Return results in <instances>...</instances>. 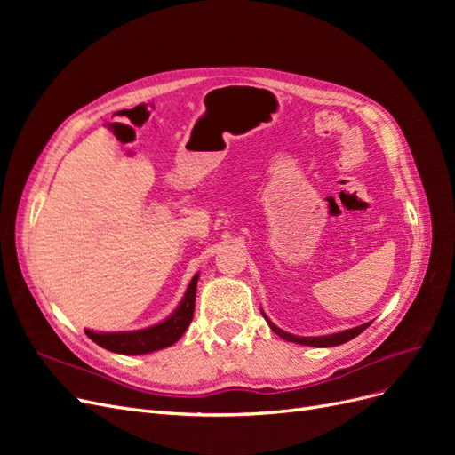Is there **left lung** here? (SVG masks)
Masks as SVG:
<instances>
[{"label":"left lung","mask_w":455,"mask_h":455,"mask_svg":"<svg viewBox=\"0 0 455 455\" xmlns=\"http://www.w3.org/2000/svg\"><path fill=\"white\" fill-rule=\"evenodd\" d=\"M261 313H264V311H261ZM264 316H266V313H264ZM266 321H267L269 328L279 338H283L286 341H292V343H299V346H309V347H334V346H341V343H347L349 339H353V338L359 336L361 332H364V330L371 324V323H364L361 326H355V328H349V330H341V332H334V334H328V336L306 338V336H296V334H291V332H284V330H281L279 326H275L267 319V316H266Z\"/></svg>","instance_id":"obj_1"}]
</instances>
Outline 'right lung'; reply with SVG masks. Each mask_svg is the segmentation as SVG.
Listing matches in <instances>:
<instances>
[{"label":"right lung","instance_id":"1","mask_svg":"<svg viewBox=\"0 0 455 455\" xmlns=\"http://www.w3.org/2000/svg\"><path fill=\"white\" fill-rule=\"evenodd\" d=\"M197 281L199 273H196V277L189 281L188 291L180 304H178V307L167 316V319H163L154 326H148L142 330H129V332H94V330L87 328L85 334L94 343H99L100 347L121 355H146L171 347L172 343L182 338L191 319H194Z\"/></svg>","mask_w":455,"mask_h":455}]
</instances>
